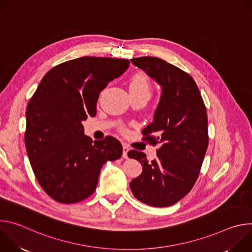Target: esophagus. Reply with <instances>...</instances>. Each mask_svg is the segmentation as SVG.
I'll return each mask as SVG.
<instances>
[{
  "label": "esophagus",
  "mask_w": 252,
  "mask_h": 252,
  "mask_svg": "<svg viewBox=\"0 0 252 252\" xmlns=\"http://www.w3.org/2000/svg\"><path fill=\"white\" fill-rule=\"evenodd\" d=\"M123 157L125 158H127V152L129 151V148H128V146L127 145H126V143H124V146H123Z\"/></svg>",
  "instance_id": "esophagus-1"
}]
</instances>
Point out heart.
<instances>
[{"label": "heart", "mask_w": 252, "mask_h": 252, "mask_svg": "<svg viewBox=\"0 0 252 252\" xmlns=\"http://www.w3.org/2000/svg\"><path fill=\"white\" fill-rule=\"evenodd\" d=\"M129 93L130 95H138V94H147L151 96L152 94V84L149 79V77L142 73V71H138L135 73L129 80ZM125 131V129H123Z\"/></svg>", "instance_id": "heart-1"}]
</instances>
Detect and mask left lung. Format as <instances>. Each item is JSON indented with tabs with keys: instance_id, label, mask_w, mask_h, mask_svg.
<instances>
[{
	"instance_id": "1",
	"label": "left lung",
	"mask_w": 252,
	"mask_h": 252,
	"mask_svg": "<svg viewBox=\"0 0 252 252\" xmlns=\"http://www.w3.org/2000/svg\"><path fill=\"white\" fill-rule=\"evenodd\" d=\"M162 89L154 122L142 130V139L160 143L157 158L129 151L142 172L129 184L139 201L156 207L170 206L186 196L199 175L208 146L207 114L200 92L187 71L156 57L130 60Z\"/></svg>"
}]
</instances>
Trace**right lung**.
<instances>
[{
	"label": "right lung",
	"instance_id": "add662e5",
	"mask_svg": "<svg viewBox=\"0 0 252 252\" xmlns=\"http://www.w3.org/2000/svg\"><path fill=\"white\" fill-rule=\"evenodd\" d=\"M126 59L83 57L62 63L42 79L26 111L25 145L35 178L61 203L91 196L107 160L123 155L114 136L94 140L83 121L96 115L100 92L128 67Z\"/></svg>",
	"mask_w": 252,
	"mask_h": 252
}]
</instances>
